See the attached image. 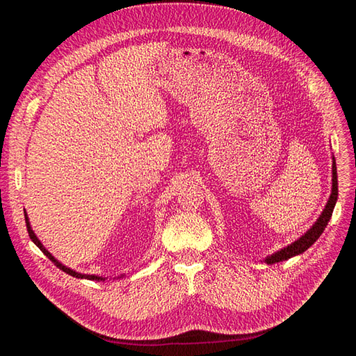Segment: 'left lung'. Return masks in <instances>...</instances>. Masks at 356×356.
I'll return each instance as SVG.
<instances>
[{
    "instance_id": "obj_1",
    "label": "left lung",
    "mask_w": 356,
    "mask_h": 356,
    "mask_svg": "<svg viewBox=\"0 0 356 356\" xmlns=\"http://www.w3.org/2000/svg\"><path fill=\"white\" fill-rule=\"evenodd\" d=\"M332 188H331V195H330V199L325 204L324 211H322V213L319 215V218L316 220V222L312 225V227L301 236V238H298L296 242H293L291 245L282 248V250L276 251L275 254L268 255L264 258V261L267 264H275V263H279V261H285L288 260V258L291 257H296L298 254H303L307 248H310L312 245H314L319 236L322 234V232L325 230L327 224L331 218L332 215V211H334V207H336V202H337V196H339V184H337V168H336V160H334L332 157Z\"/></svg>"
}]
</instances>
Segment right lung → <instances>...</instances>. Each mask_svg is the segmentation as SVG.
<instances>
[{"mask_svg":"<svg viewBox=\"0 0 356 356\" xmlns=\"http://www.w3.org/2000/svg\"><path fill=\"white\" fill-rule=\"evenodd\" d=\"M25 221H26V229H28V233H29V238H31V241L34 242L40 250L42 251V254H44L47 258H50V261H53L56 264V267H59L60 270H63L65 273H68V275H71V276H74V277H79V279H89V281H105V277H102V276H96V275H84V273H79V272H75V270H72V268H70V267H67V266H63L62 263H59L55 257H53L46 248H44V245H42L41 242H40V239L37 238L35 236V233H34V230H32V227H31V224H29V218H28V215L25 213ZM122 276H124V275H122ZM120 276V277H122Z\"/></svg>","mask_w":356,"mask_h":356,"instance_id":"add662e5","label":"right lung"}]
</instances>
